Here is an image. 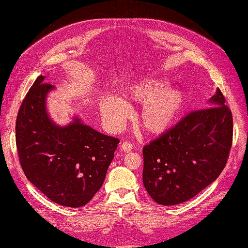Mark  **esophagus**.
<instances>
[{
	"label": "esophagus",
	"instance_id": "obj_1",
	"mask_svg": "<svg viewBox=\"0 0 248 248\" xmlns=\"http://www.w3.org/2000/svg\"><path fill=\"white\" fill-rule=\"evenodd\" d=\"M121 148L124 152H129V151L133 150V145L131 144V142H128V141H124L123 144H122V146H121Z\"/></svg>",
	"mask_w": 248,
	"mask_h": 248
}]
</instances>
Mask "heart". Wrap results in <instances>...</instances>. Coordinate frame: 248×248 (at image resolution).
I'll list each match as a JSON object with an SVG mask.
<instances>
[{
	"label": "heart",
	"mask_w": 248,
	"mask_h": 248,
	"mask_svg": "<svg viewBox=\"0 0 248 248\" xmlns=\"http://www.w3.org/2000/svg\"><path fill=\"white\" fill-rule=\"evenodd\" d=\"M168 85V81L162 78L145 77L126 86L122 93L126 101L142 103L139 123L149 134L160 135L169 131L177 123L186 106L184 91ZM100 113L107 125L117 131L123 127L129 109L123 99L109 95L102 99Z\"/></svg>",
	"instance_id": "b5f03b06"
}]
</instances>
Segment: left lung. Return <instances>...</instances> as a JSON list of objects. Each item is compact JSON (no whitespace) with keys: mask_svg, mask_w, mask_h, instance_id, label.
Returning <instances> with one entry per match:
<instances>
[{"mask_svg":"<svg viewBox=\"0 0 248 248\" xmlns=\"http://www.w3.org/2000/svg\"><path fill=\"white\" fill-rule=\"evenodd\" d=\"M209 103L142 149V182L157 203L186 202L223 171L232 146V113L219 88Z\"/></svg>","mask_w":248,"mask_h":248,"instance_id":"1","label":"left lung"}]
</instances>
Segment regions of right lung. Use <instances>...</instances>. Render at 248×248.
Segmentation results:
<instances>
[{
    "mask_svg": "<svg viewBox=\"0 0 248 248\" xmlns=\"http://www.w3.org/2000/svg\"><path fill=\"white\" fill-rule=\"evenodd\" d=\"M39 76L24 98L16 122V144L27 179L51 201L77 208L102 186L120 140L74 116L67 125L50 119L46 98L54 85Z\"/></svg>",
    "mask_w": 248,
    "mask_h": 248,
    "instance_id": "right-lung-1",
    "label": "right lung"
}]
</instances>
